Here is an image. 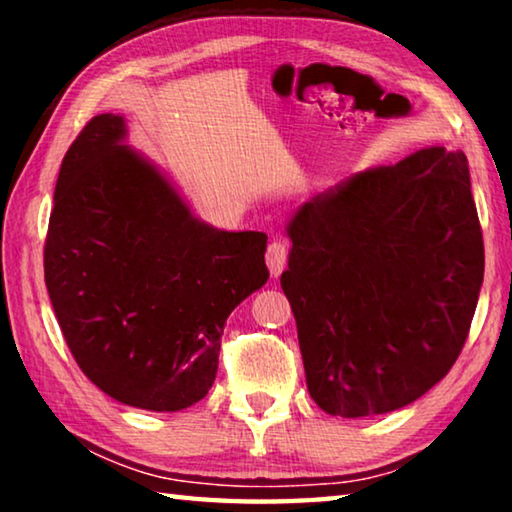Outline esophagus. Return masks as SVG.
<instances>
[{
  "label": "esophagus",
  "instance_id": "esophagus-1",
  "mask_svg": "<svg viewBox=\"0 0 512 512\" xmlns=\"http://www.w3.org/2000/svg\"><path fill=\"white\" fill-rule=\"evenodd\" d=\"M287 257H289V248L284 241H271V244H268L266 264H268V271H271L273 277H277L284 271V266H287Z\"/></svg>",
  "mask_w": 512,
  "mask_h": 512
}]
</instances>
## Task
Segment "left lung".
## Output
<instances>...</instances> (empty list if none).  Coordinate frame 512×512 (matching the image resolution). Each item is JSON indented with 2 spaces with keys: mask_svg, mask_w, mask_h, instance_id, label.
<instances>
[{
  "mask_svg": "<svg viewBox=\"0 0 512 512\" xmlns=\"http://www.w3.org/2000/svg\"><path fill=\"white\" fill-rule=\"evenodd\" d=\"M291 302L311 400L329 415L402 409L454 366L483 284L463 151L427 146L354 173L287 223Z\"/></svg>",
  "mask_w": 512,
  "mask_h": 512,
  "instance_id": "1",
  "label": "left lung"
}]
</instances>
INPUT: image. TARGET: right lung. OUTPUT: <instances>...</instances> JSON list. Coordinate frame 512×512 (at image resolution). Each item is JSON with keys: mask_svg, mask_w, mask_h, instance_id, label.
<instances>
[{"mask_svg": "<svg viewBox=\"0 0 512 512\" xmlns=\"http://www.w3.org/2000/svg\"><path fill=\"white\" fill-rule=\"evenodd\" d=\"M121 115L94 117L60 164L45 246L58 325L94 386L144 411L203 400L225 320L268 280L264 232L205 223Z\"/></svg>", "mask_w": 512, "mask_h": 512, "instance_id": "obj_1", "label": "right lung"}]
</instances>
